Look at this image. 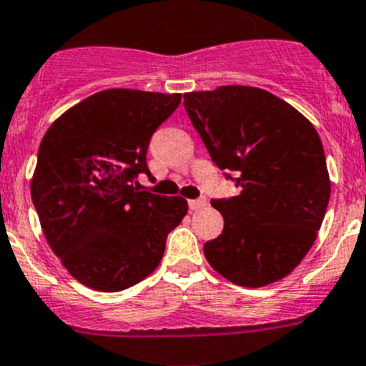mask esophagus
Returning a JSON list of instances; mask_svg holds the SVG:
<instances>
[{
	"label": "esophagus",
	"instance_id": "1",
	"mask_svg": "<svg viewBox=\"0 0 366 366\" xmlns=\"http://www.w3.org/2000/svg\"><path fill=\"white\" fill-rule=\"evenodd\" d=\"M187 204H189L191 211H198V209H202L207 205V198H194V200H189Z\"/></svg>",
	"mask_w": 366,
	"mask_h": 366
}]
</instances>
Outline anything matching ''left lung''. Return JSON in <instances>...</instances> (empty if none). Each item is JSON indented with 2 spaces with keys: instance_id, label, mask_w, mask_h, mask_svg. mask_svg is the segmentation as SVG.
I'll use <instances>...</instances> for the list:
<instances>
[{
  "instance_id": "left-lung-1",
  "label": "left lung",
  "mask_w": 366,
  "mask_h": 366,
  "mask_svg": "<svg viewBox=\"0 0 366 366\" xmlns=\"http://www.w3.org/2000/svg\"><path fill=\"white\" fill-rule=\"evenodd\" d=\"M184 107L212 162L241 187L237 197L211 200L225 223L204 244L205 259L247 288L286 277L313 247L331 197L315 127L281 98L247 85L187 93Z\"/></svg>"
}]
</instances>
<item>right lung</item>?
<instances>
[{
  "mask_svg": "<svg viewBox=\"0 0 366 366\" xmlns=\"http://www.w3.org/2000/svg\"><path fill=\"white\" fill-rule=\"evenodd\" d=\"M182 94L107 89L64 112L44 134L31 200L49 247L67 272L98 292L148 277L187 202L141 189L155 130Z\"/></svg>",
  "mask_w": 366,
  "mask_h": 366,
  "instance_id": "right-lung-1",
  "label": "right lung"
}]
</instances>
